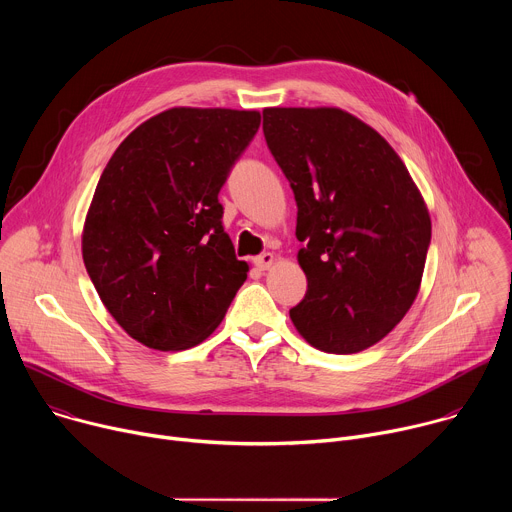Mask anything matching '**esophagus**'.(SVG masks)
I'll return each mask as SVG.
<instances>
[{
	"label": "esophagus",
	"instance_id": "34e87169",
	"mask_svg": "<svg viewBox=\"0 0 512 512\" xmlns=\"http://www.w3.org/2000/svg\"><path fill=\"white\" fill-rule=\"evenodd\" d=\"M273 261H275V255H273V253H263V255H259V257L255 259V265H257L261 271H265V269H269V267L273 265Z\"/></svg>",
	"mask_w": 512,
	"mask_h": 512
}]
</instances>
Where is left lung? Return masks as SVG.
Segmentation results:
<instances>
[{
    "mask_svg": "<svg viewBox=\"0 0 512 512\" xmlns=\"http://www.w3.org/2000/svg\"><path fill=\"white\" fill-rule=\"evenodd\" d=\"M263 133L298 204L306 298L289 310L318 350L354 354L413 306L431 218L403 160L338 107H267Z\"/></svg>",
    "mask_w": 512,
    "mask_h": 512,
    "instance_id": "obj_1",
    "label": "left lung"
}]
</instances>
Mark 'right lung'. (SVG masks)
Segmentation results:
<instances>
[{
	"instance_id": "1",
	"label": "right lung",
	"mask_w": 512,
	"mask_h": 512,
	"mask_svg": "<svg viewBox=\"0 0 512 512\" xmlns=\"http://www.w3.org/2000/svg\"><path fill=\"white\" fill-rule=\"evenodd\" d=\"M259 123V111L174 107L135 127L105 166L83 261L107 312L143 346L200 344L247 279L218 192Z\"/></svg>"
}]
</instances>
